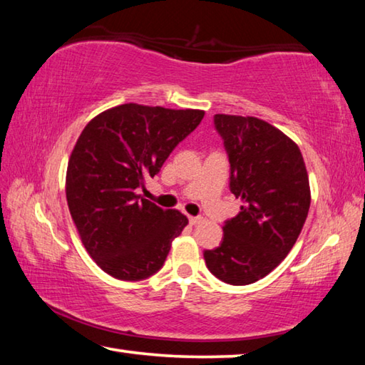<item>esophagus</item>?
Wrapping results in <instances>:
<instances>
[{
	"mask_svg": "<svg viewBox=\"0 0 365 365\" xmlns=\"http://www.w3.org/2000/svg\"><path fill=\"white\" fill-rule=\"evenodd\" d=\"M188 220H190L191 225H197V224H201V222H202V217H201V215H190Z\"/></svg>",
	"mask_w": 365,
	"mask_h": 365,
	"instance_id": "1",
	"label": "esophagus"
}]
</instances>
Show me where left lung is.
I'll list each match as a JSON object with an SVG mask.
<instances>
[{
	"label": "left lung",
	"mask_w": 365,
	"mask_h": 365,
	"mask_svg": "<svg viewBox=\"0 0 365 365\" xmlns=\"http://www.w3.org/2000/svg\"><path fill=\"white\" fill-rule=\"evenodd\" d=\"M214 127L242 211L225 220L222 243L205 251V261L219 280L250 285L270 274L298 240L311 206L307 170L298 145L265 120L215 114Z\"/></svg>",
	"instance_id": "8db88e82"
}]
</instances>
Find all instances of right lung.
<instances>
[{
    "mask_svg": "<svg viewBox=\"0 0 365 365\" xmlns=\"http://www.w3.org/2000/svg\"><path fill=\"white\" fill-rule=\"evenodd\" d=\"M205 110L128 103L104 110L80 133L66 175L69 211L85 250L110 277L145 280L163 267L188 219L137 190L200 125Z\"/></svg>",
    "mask_w": 365,
    "mask_h": 365,
    "instance_id": "1",
    "label": "right lung"
}]
</instances>
